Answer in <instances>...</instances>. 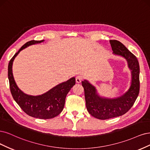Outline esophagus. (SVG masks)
Listing matches in <instances>:
<instances>
[{
  "mask_svg": "<svg viewBox=\"0 0 150 150\" xmlns=\"http://www.w3.org/2000/svg\"><path fill=\"white\" fill-rule=\"evenodd\" d=\"M82 79H83V76L81 75H78L76 77V83H80Z\"/></svg>",
  "mask_w": 150,
  "mask_h": 150,
  "instance_id": "1",
  "label": "esophagus"
}]
</instances>
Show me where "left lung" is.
Instances as JSON below:
<instances>
[{"label":"left lung","mask_w":150,"mask_h":150,"mask_svg":"<svg viewBox=\"0 0 150 150\" xmlns=\"http://www.w3.org/2000/svg\"><path fill=\"white\" fill-rule=\"evenodd\" d=\"M113 54L126 59L131 70L132 80L129 89L118 97L110 98L100 96L96 87L84 80L81 81L85 91L86 107L88 113L96 118L107 120L126 113L132 107L139 91V65L138 61L131 52L120 42L110 40Z\"/></svg>","instance_id":"1"}]
</instances>
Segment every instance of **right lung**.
<instances>
[{
    "mask_svg": "<svg viewBox=\"0 0 150 150\" xmlns=\"http://www.w3.org/2000/svg\"><path fill=\"white\" fill-rule=\"evenodd\" d=\"M43 42L44 40H31L21 48L9 62L8 78L13 98L23 112L30 117L45 120L54 118L62 112L65 105L66 96L75 84V78L71 77L67 81L56 85L45 93L37 96L27 95L18 87L12 73L14 59L23 49Z\"/></svg>",
    "mask_w": 150,
    "mask_h": 150,
    "instance_id": "1",
    "label": "right lung"
}]
</instances>
